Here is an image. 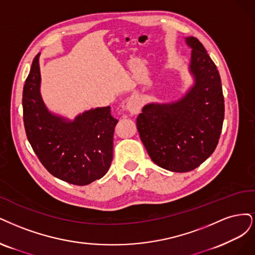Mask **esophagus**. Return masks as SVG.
Here are the masks:
<instances>
[{"label": "esophagus", "instance_id": "1", "mask_svg": "<svg viewBox=\"0 0 255 255\" xmlns=\"http://www.w3.org/2000/svg\"><path fill=\"white\" fill-rule=\"evenodd\" d=\"M141 101L137 95H131L130 97L127 98L126 101V109L131 113V114H137L141 110Z\"/></svg>", "mask_w": 255, "mask_h": 255}]
</instances>
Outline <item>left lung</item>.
Listing matches in <instances>:
<instances>
[{
    "label": "left lung",
    "mask_w": 255,
    "mask_h": 255,
    "mask_svg": "<svg viewBox=\"0 0 255 255\" xmlns=\"http://www.w3.org/2000/svg\"><path fill=\"white\" fill-rule=\"evenodd\" d=\"M196 84L182 100L145 106L136 119L139 136L151 160L162 168L185 172L214 152L225 118L219 72L200 41L186 38Z\"/></svg>",
    "instance_id": "1"
}]
</instances>
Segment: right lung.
Listing matches in <instances>:
<instances>
[{
  "label": "right lung",
  "mask_w": 255,
  "mask_h": 255,
  "mask_svg": "<svg viewBox=\"0 0 255 255\" xmlns=\"http://www.w3.org/2000/svg\"><path fill=\"white\" fill-rule=\"evenodd\" d=\"M39 55L23 87V122L28 142L41 164L54 177L87 185L108 171L113 159L118 120L110 107L96 108L68 123L47 111L41 98Z\"/></svg>",
  "instance_id": "1"
}]
</instances>
